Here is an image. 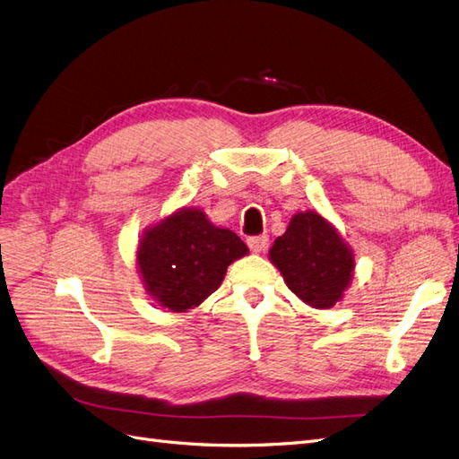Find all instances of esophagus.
I'll use <instances>...</instances> for the list:
<instances>
[{
    "label": "esophagus",
    "instance_id": "34e87169",
    "mask_svg": "<svg viewBox=\"0 0 459 459\" xmlns=\"http://www.w3.org/2000/svg\"><path fill=\"white\" fill-rule=\"evenodd\" d=\"M247 245L253 253H262L264 248L268 247V235H251V238L247 239Z\"/></svg>",
    "mask_w": 459,
    "mask_h": 459
}]
</instances>
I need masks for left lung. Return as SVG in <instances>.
<instances>
[{
    "label": "left lung",
    "mask_w": 459,
    "mask_h": 459,
    "mask_svg": "<svg viewBox=\"0 0 459 459\" xmlns=\"http://www.w3.org/2000/svg\"><path fill=\"white\" fill-rule=\"evenodd\" d=\"M270 260L287 287L314 308H331L342 299L354 272V255L337 230L317 212H299L273 241Z\"/></svg>",
    "instance_id": "8db88e82"
}]
</instances>
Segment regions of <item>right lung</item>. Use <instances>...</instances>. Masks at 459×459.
Listing matches in <instances>:
<instances>
[{"mask_svg": "<svg viewBox=\"0 0 459 459\" xmlns=\"http://www.w3.org/2000/svg\"><path fill=\"white\" fill-rule=\"evenodd\" d=\"M247 253L238 233L216 228L199 208H182L145 231L137 266L160 307L187 312L211 297L230 264Z\"/></svg>", "mask_w": 459, "mask_h": 459, "instance_id": "obj_1", "label": "right lung"}]
</instances>
